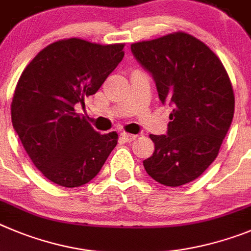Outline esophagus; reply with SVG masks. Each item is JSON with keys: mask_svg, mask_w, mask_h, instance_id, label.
Returning <instances> with one entry per match:
<instances>
[{"mask_svg": "<svg viewBox=\"0 0 251 251\" xmlns=\"http://www.w3.org/2000/svg\"><path fill=\"white\" fill-rule=\"evenodd\" d=\"M121 137L125 140L126 142H130V141H134L136 139V135H132V134H127V132H121Z\"/></svg>", "mask_w": 251, "mask_h": 251, "instance_id": "obj_1", "label": "esophagus"}]
</instances>
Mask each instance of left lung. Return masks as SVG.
Instances as JSON below:
<instances>
[{
  "label": "left lung",
  "instance_id": "obj_1",
  "mask_svg": "<svg viewBox=\"0 0 251 251\" xmlns=\"http://www.w3.org/2000/svg\"><path fill=\"white\" fill-rule=\"evenodd\" d=\"M152 76L161 102L173 107L166 135H150L155 151L146 173L165 186L198 179L218 156L234 116V92L224 65L185 32L131 45Z\"/></svg>",
  "mask_w": 251,
  "mask_h": 251
}]
</instances>
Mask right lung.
<instances>
[{"label": "right lung", "mask_w": 251, "mask_h": 251, "mask_svg": "<svg viewBox=\"0 0 251 251\" xmlns=\"http://www.w3.org/2000/svg\"><path fill=\"white\" fill-rule=\"evenodd\" d=\"M124 45L69 38L45 47L22 72L11 119L25 150L42 175L60 186L91 181L117 144L76 112L96 94L124 57Z\"/></svg>", "instance_id": "1"}]
</instances>
